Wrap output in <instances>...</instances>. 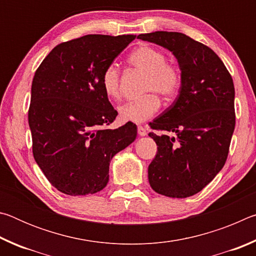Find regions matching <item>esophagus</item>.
Returning <instances> with one entry per match:
<instances>
[{
  "label": "esophagus",
  "mask_w": 256,
  "mask_h": 256,
  "mask_svg": "<svg viewBox=\"0 0 256 256\" xmlns=\"http://www.w3.org/2000/svg\"><path fill=\"white\" fill-rule=\"evenodd\" d=\"M138 136H146V134H148V131H146V128H144V126H138Z\"/></svg>",
  "instance_id": "1"
}]
</instances>
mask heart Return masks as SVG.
I'll return each mask as SVG.
<instances>
[{
  "label": "heart",
  "mask_w": 256,
  "mask_h": 256,
  "mask_svg": "<svg viewBox=\"0 0 256 256\" xmlns=\"http://www.w3.org/2000/svg\"><path fill=\"white\" fill-rule=\"evenodd\" d=\"M128 62L146 74L144 92H156L164 99H170L178 92L180 73L178 68L166 63V56L150 46H141L132 52ZM102 86L110 98L120 94V73L115 64H110L102 72ZM160 108V100L154 94L125 102L118 107L120 118L123 122L142 123L154 116Z\"/></svg>",
  "instance_id": "b5f03b06"
}]
</instances>
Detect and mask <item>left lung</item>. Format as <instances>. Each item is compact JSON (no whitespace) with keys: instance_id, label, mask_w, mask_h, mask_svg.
I'll list each match as a JSON object with an SVG mask.
<instances>
[{"instance_id":"obj_1","label":"left lung","mask_w":256,"mask_h":256,"mask_svg":"<svg viewBox=\"0 0 256 256\" xmlns=\"http://www.w3.org/2000/svg\"><path fill=\"white\" fill-rule=\"evenodd\" d=\"M138 38L172 52L180 70L178 96L150 123L151 128L175 133H149L158 146L148 168L150 186L164 196H192L226 162L235 128L232 79L214 50L185 34L156 32Z\"/></svg>"}]
</instances>
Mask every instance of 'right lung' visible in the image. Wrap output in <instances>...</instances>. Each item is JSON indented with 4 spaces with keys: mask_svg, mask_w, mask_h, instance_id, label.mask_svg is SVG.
<instances>
[{
    "mask_svg": "<svg viewBox=\"0 0 256 256\" xmlns=\"http://www.w3.org/2000/svg\"><path fill=\"white\" fill-rule=\"evenodd\" d=\"M136 36L86 34L58 45L37 68L28 122L32 154L50 183L68 196L102 190L114 156L136 138V125L106 128L118 112L102 86L105 68Z\"/></svg>",
    "mask_w": 256,
    "mask_h": 256,
    "instance_id": "1",
    "label": "right lung"
}]
</instances>
